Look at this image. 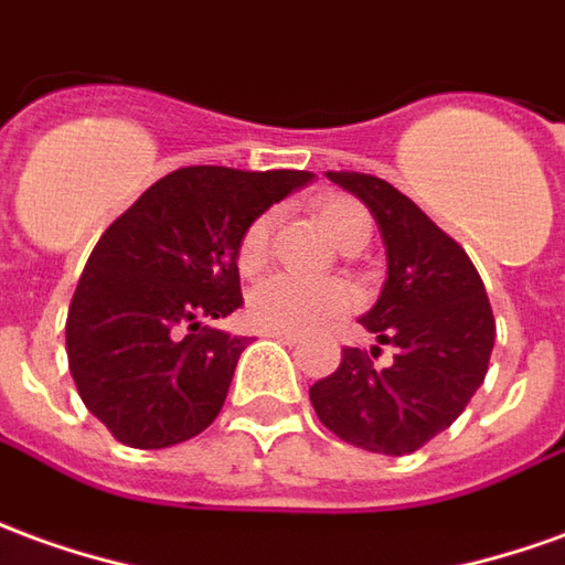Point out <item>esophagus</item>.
Listing matches in <instances>:
<instances>
[{"mask_svg":"<svg viewBox=\"0 0 565 565\" xmlns=\"http://www.w3.org/2000/svg\"><path fill=\"white\" fill-rule=\"evenodd\" d=\"M263 337L278 339V342H284V345H299V342H302V337H299V333H281V330H266Z\"/></svg>","mask_w":565,"mask_h":565,"instance_id":"obj_1","label":"esophagus"}]
</instances>
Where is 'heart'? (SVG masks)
Segmentation results:
<instances>
[{"instance_id": "obj_1", "label": "heart", "mask_w": 565, "mask_h": 565, "mask_svg": "<svg viewBox=\"0 0 565 565\" xmlns=\"http://www.w3.org/2000/svg\"><path fill=\"white\" fill-rule=\"evenodd\" d=\"M315 216L327 232V238L349 250L370 242V214L361 201L349 195H323L315 201ZM271 216L259 214L244 226L235 263L242 275H256L269 259ZM354 306V290L345 281H315L299 275H271L259 281L247 296V318L259 330H281V333H309L323 323L339 321Z\"/></svg>"}]
</instances>
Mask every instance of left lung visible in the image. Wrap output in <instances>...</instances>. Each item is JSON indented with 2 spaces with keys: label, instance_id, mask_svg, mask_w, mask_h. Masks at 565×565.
Segmentation results:
<instances>
[{
  "label": "left lung",
  "instance_id": "obj_1",
  "mask_svg": "<svg viewBox=\"0 0 565 565\" xmlns=\"http://www.w3.org/2000/svg\"><path fill=\"white\" fill-rule=\"evenodd\" d=\"M376 216L388 281L361 323L394 364L376 366L379 345L342 351L337 373L309 388L323 428L351 447L406 456L447 431L483 385L495 318L475 263L404 192L373 173L327 171Z\"/></svg>",
  "mask_w": 565,
  "mask_h": 565
}]
</instances>
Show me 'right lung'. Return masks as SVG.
<instances>
[{
    "label": "right lung",
    "mask_w": 565,
    "mask_h": 565,
    "mask_svg": "<svg viewBox=\"0 0 565 565\" xmlns=\"http://www.w3.org/2000/svg\"><path fill=\"white\" fill-rule=\"evenodd\" d=\"M309 171L195 164L161 177L100 235L66 315L78 397L118 444L161 449L220 416L247 337L204 321L242 306L244 226Z\"/></svg>",
    "instance_id": "add662e5"
}]
</instances>
